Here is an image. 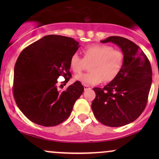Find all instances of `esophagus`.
I'll list each match as a JSON object with an SVG mask.
<instances>
[{
    "label": "esophagus",
    "instance_id": "1",
    "mask_svg": "<svg viewBox=\"0 0 159 159\" xmlns=\"http://www.w3.org/2000/svg\"><path fill=\"white\" fill-rule=\"evenodd\" d=\"M84 90H89V89H90V87L88 85H84Z\"/></svg>",
    "mask_w": 159,
    "mask_h": 159
}]
</instances>
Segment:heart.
Instances as JSON below:
<instances>
[{
    "label": "heart",
    "instance_id": "b5f03b06",
    "mask_svg": "<svg viewBox=\"0 0 159 159\" xmlns=\"http://www.w3.org/2000/svg\"><path fill=\"white\" fill-rule=\"evenodd\" d=\"M84 58L77 53L70 57L69 66L75 73L78 74L83 70L86 63L91 62L90 72L76 75L75 80L83 84L96 85L114 80L119 75L123 66L124 55L120 51L114 49L110 45H90L83 49Z\"/></svg>",
    "mask_w": 159,
    "mask_h": 159
}]
</instances>
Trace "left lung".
Segmentation results:
<instances>
[{"instance_id": "left-lung-1", "label": "left lung", "mask_w": 159, "mask_h": 159, "mask_svg": "<svg viewBox=\"0 0 159 159\" xmlns=\"http://www.w3.org/2000/svg\"><path fill=\"white\" fill-rule=\"evenodd\" d=\"M101 43H112L124 55L121 71L104 88L94 87L95 117L103 125L120 127L138 119L145 109L152 84V68L138 45L121 36H109Z\"/></svg>"}]
</instances>
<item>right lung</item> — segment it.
<instances>
[{
	"instance_id": "add662e5",
	"label": "right lung",
	"mask_w": 159,
	"mask_h": 159,
	"mask_svg": "<svg viewBox=\"0 0 159 159\" xmlns=\"http://www.w3.org/2000/svg\"><path fill=\"white\" fill-rule=\"evenodd\" d=\"M80 47L74 39L59 35L43 36L19 54L14 69L12 91L16 105L33 123L54 126L71 114L74 104L84 92L81 82L58 90L60 76L71 78L70 57Z\"/></svg>"
}]
</instances>
